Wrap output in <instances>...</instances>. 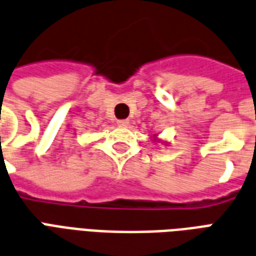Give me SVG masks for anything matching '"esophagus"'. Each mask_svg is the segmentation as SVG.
Wrapping results in <instances>:
<instances>
[{"label":"esophagus","instance_id":"1","mask_svg":"<svg viewBox=\"0 0 256 256\" xmlns=\"http://www.w3.org/2000/svg\"><path fill=\"white\" fill-rule=\"evenodd\" d=\"M117 126H122V128H126V126H130V120H118V121H117Z\"/></svg>","mask_w":256,"mask_h":256}]
</instances>
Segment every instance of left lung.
Masks as SVG:
<instances>
[{
    "instance_id": "left-lung-1",
    "label": "left lung",
    "mask_w": 256,
    "mask_h": 256,
    "mask_svg": "<svg viewBox=\"0 0 256 256\" xmlns=\"http://www.w3.org/2000/svg\"><path fill=\"white\" fill-rule=\"evenodd\" d=\"M154 140H156V142L158 140V139H156V136H154Z\"/></svg>"
}]
</instances>
